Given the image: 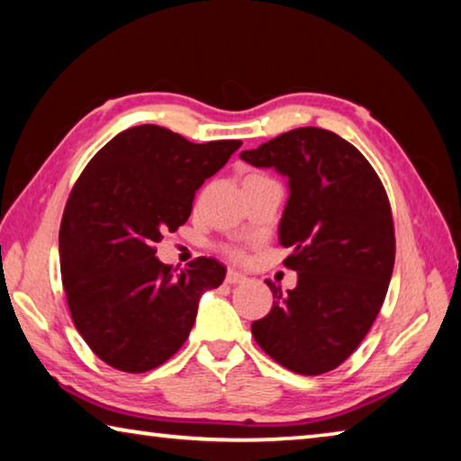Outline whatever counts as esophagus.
I'll return each instance as SVG.
<instances>
[{"label":"esophagus","instance_id":"1","mask_svg":"<svg viewBox=\"0 0 461 461\" xmlns=\"http://www.w3.org/2000/svg\"><path fill=\"white\" fill-rule=\"evenodd\" d=\"M245 281H247V276H243V273H240V271L229 269V273H226V284L237 285V284H245Z\"/></svg>","mask_w":461,"mask_h":461}]
</instances>
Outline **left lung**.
I'll return each instance as SVG.
<instances>
[{"instance_id": "obj_1", "label": "left lung", "mask_w": 461, "mask_h": 461, "mask_svg": "<svg viewBox=\"0 0 461 461\" xmlns=\"http://www.w3.org/2000/svg\"><path fill=\"white\" fill-rule=\"evenodd\" d=\"M287 177L279 243L297 285L267 281L273 308L253 321L257 344L297 375H324L358 348L381 312L394 265L386 192L366 158L328 129L300 127L240 151Z\"/></svg>"}]
</instances>
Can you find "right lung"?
I'll return each instance as SVG.
<instances>
[{
    "mask_svg": "<svg viewBox=\"0 0 461 461\" xmlns=\"http://www.w3.org/2000/svg\"><path fill=\"white\" fill-rule=\"evenodd\" d=\"M243 141L192 143L159 125L113 137L72 188L60 224V271L70 316L109 366L145 373L174 357L200 297L224 281L210 257L176 273L156 243L192 212L194 194Z\"/></svg>",
    "mask_w": 461,
    "mask_h": 461,
    "instance_id": "1",
    "label": "right lung"
}]
</instances>
